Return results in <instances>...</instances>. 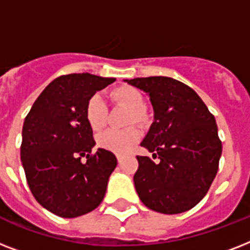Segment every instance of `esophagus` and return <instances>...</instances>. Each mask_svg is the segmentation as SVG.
<instances>
[{
  "instance_id": "esophagus-1",
  "label": "esophagus",
  "mask_w": 250,
  "mask_h": 250,
  "mask_svg": "<svg viewBox=\"0 0 250 250\" xmlns=\"http://www.w3.org/2000/svg\"><path fill=\"white\" fill-rule=\"evenodd\" d=\"M117 160H118V164H122V161H123V156H121V154H117Z\"/></svg>"
}]
</instances>
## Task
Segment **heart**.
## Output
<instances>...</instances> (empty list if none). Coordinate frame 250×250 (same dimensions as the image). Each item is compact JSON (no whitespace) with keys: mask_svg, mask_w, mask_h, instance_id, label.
I'll return each mask as SVG.
<instances>
[{"mask_svg":"<svg viewBox=\"0 0 250 250\" xmlns=\"http://www.w3.org/2000/svg\"><path fill=\"white\" fill-rule=\"evenodd\" d=\"M111 98L131 110L128 123L133 122L140 125L145 121V115L143 113L144 98L139 90L132 86H119L111 92ZM85 119L93 131H98L105 125L106 106L101 94H94L89 98L85 107ZM137 139H139V133L135 128H127L123 131L106 129L97 136V144L109 152L125 153L136 143Z\"/></svg>","mask_w":250,"mask_h":250,"instance_id":"1","label":"heart"}]
</instances>
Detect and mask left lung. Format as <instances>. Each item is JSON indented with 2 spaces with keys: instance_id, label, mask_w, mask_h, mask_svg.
Segmentation results:
<instances>
[{
  "instance_id": "left-lung-1",
  "label": "left lung",
  "mask_w": 250,
  "mask_h": 250,
  "mask_svg": "<svg viewBox=\"0 0 250 250\" xmlns=\"http://www.w3.org/2000/svg\"><path fill=\"white\" fill-rule=\"evenodd\" d=\"M149 96L154 121L141 146L153 158L137 156L135 188L146 208L179 214L208 193L218 171L222 143L215 118L192 88L167 76L125 80Z\"/></svg>"
}]
</instances>
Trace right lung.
Instances as JSON below:
<instances>
[{
    "mask_svg": "<svg viewBox=\"0 0 250 250\" xmlns=\"http://www.w3.org/2000/svg\"><path fill=\"white\" fill-rule=\"evenodd\" d=\"M115 79L88 72L53 80L37 97L21 131V160L33 197L62 218L94 210L105 197L117 158L106 149L94 154L85 107L97 90ZM85 156L86 163H82Z\"/></svg>",
    "mask_w": 250,
    "mask_h": 250,
    "instance_id": "add662e5",
    "label": "right lung"
}]
</instances>
